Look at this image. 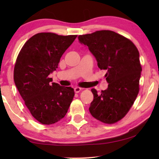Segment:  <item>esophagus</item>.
<instances>
[{"label": "esophagus", "instance_id": "esophagus-1", "mask_svg": "<svg viewBox=\"0 0 159 159\" xmlns=\"http://www.w3.org/2000/svg\"><path fill=\"white\" fill-rule=\"evenodd\" d=\"M82 90V89L81 88H80V87H76V88H75V92L76 93H80Z\"/></svg>", "mask_w": 159, "mask_h": 159}]
</instances>
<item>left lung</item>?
Returning a JSON list of instances; mask_svg holds the SVG:
<instances>
[{
	"instance_id": "obj_1",
	"label": "left lung",
	"mask_w": 159,
	"mask_h": 159,
	"mask_svg": "<svg viewBox=\"0 0 159 159\" xmlns=\"http://www.w3.org/2000/svg\"><path fill=\"white\" fill-rule=\"evenodd\" d=\"M78 40L88 46L98 66L106 70L108 83L101 94L91 90L94 98L89 111L102 122H116L127 114L139 93L142 68L138 50L129 39L110 30L80 35Z\"/></svg>"
}]
</instances>
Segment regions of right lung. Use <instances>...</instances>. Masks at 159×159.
Listing matches in <instances>:
<instances>
[{
  "label": "right lung",
  "instance_id": "obj_1",
  "mask_svg": "<svg viewBox=\"0 0 159 159\" xmlns=\"http://www.w3.org/2000/svg\"><path fill=\"white\" fill-rule=\"evenodd\" d=\"M77 35L41 32L30 38L19 52L14 71L17 90L32 116L43 125L58 122L66 114L75 92L52 82L61 57Z\"/></svg>",
  "mask_w": 159,
  "mask_h": 159
}]
</instances>
